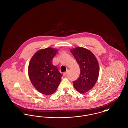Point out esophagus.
Segmentation results:
<instances>
[{"instance_id":"1","label":"esophagus","mask_w":128,"mask_h":128,"mask_svg":"<svg viewBox=\"0 0 128 128\" xmlns=\"http://www.w3.org/2000/svg\"><path fill=\"white\" fill-rule=\"evenodd\" d=\"M68 71H66V72H64V74H63L64 76H66V75H67V74L68 73Z\"/></svg>"}]
</instances>
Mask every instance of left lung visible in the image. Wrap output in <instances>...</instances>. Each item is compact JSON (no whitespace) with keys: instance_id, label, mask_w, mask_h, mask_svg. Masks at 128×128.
Instances as JSON below:
<instances>
[{"instance_id":"left-lung-1","label":"left lung","mask_w":128,"mask_h":128,"mask_svg":"<svg viewBox=\"0 0 128 128\" xmlns=\"http://www.w3.org/2000/svg\"><path fill=\"white\" fill-rule=\"evenodd\" d=\"M80 68L79 78L73 82L75 88L79 92L84 93L92 90L96 84L99 73L98 60L89 50L82 47L70 49Z\"/></svg>"}]
</instances>
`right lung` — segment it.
Returning a JSON list of instances; mask_svg holds the SVG:
<instances>
[{
	"instance_id": "1",
	"label": "right lung",
	"mask_w": 128,
	"mask_h": 128,
	"mask_svg": "<svg viewBox=\"0 0 128 128\" xmlns=\"http://www.w3.org/2000/svg\"><path fill=\"white\" fill-rule=\"evenodd\" d=\"M58 50L52 47L39 50L33 56L28 66V75L35 88L40 93L50 95L54 93L62 75L52 64Z\"/></svg>"
}]
</instances>
